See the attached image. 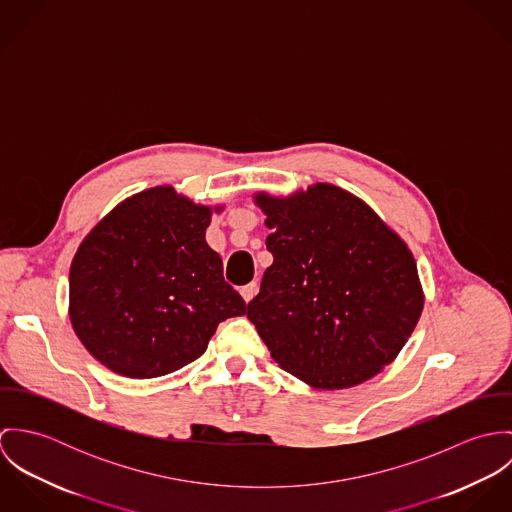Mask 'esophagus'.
I'll return each mask as SVG.
<instances>
[{"mask_svg":"<svg viewBox=\"0 0 512 512\" xmlns=\"http://www.w3.org/2000/svg\"><path fill=\"white\" fill-rule=\"evenodd\" d=\"M240 293H242V297H244V301L248 303V301H252L254 299V295L258 293V282H250L248 286H244L242 290H240Z\"/></svg>","mask_w":512,"mask_h":512,"instance_id":"1","label":"esophagus"}]
</instances>
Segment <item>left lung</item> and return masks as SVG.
<instances>
[{"label":"left lung","mask_w":512,"mask_h":512,"mask_svg":"<svg viewBox=\"0 0 512 512\" xmlns=\"http://www.w3.org/2000/svg\"><path fill=\"white\" fill-rule=\"evenodd\" d=\"M274 256L246 317L272 359L317 390L363 384L390 365L424 309L408 244L363 199L331 185L254 195Z\"/></svg>","instance_id":"left-lung-1"}]
</instances>
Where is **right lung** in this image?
<instances>
[{
    "instance_id": "obj_1",
    "label": "right lung",
    "mask_w": 512,
    "mask_h": 512,
    "mask_svg": "<svg viewBox=\"0 0 512 512\" xmlns=\"http://www.w3.org/2000/svg\"><path fill=\"white\" fill-rule=\"evenodd\" d=\"M222 207L171 185L116 205L80 242L69 317L84 349L128 378H155L199 359L220 321L246 313L205 232Z\"/></svg>"
}]
</instances>
